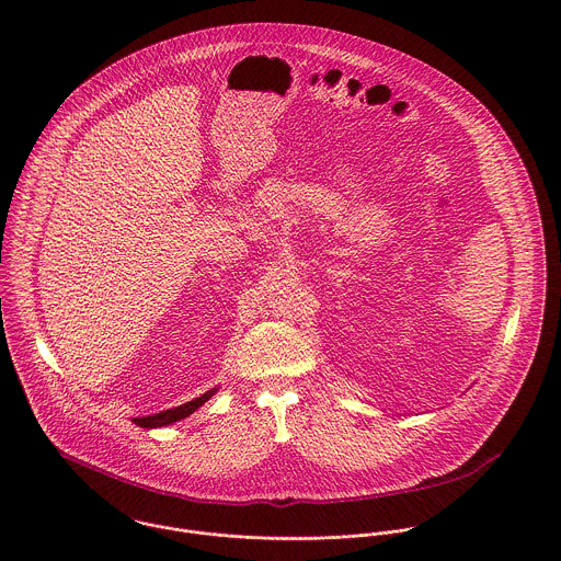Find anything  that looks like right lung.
<instances>
[{"mask_svg":"<svg viewBox=\"0 0 561 561\" xmlns=\"http://www.w3.org/2000/svg\"><path fill=\"white\" fill-rule=\"evenodd\" d=\"M214 393H216V389H211V391H207L205 396H201V398H196V400L187 401V403H183V405H176V408L163 410V412L151 414V416L134 419V423H136V425H140V427H161V425H170V423L181 421V419H185L187 414H192L196 408H201V405H203L205 401L209 400Z\"/></svg>","mask_w":561,"mask_h":561,"instance_id":"add662e5","label":"right lung"}]
</instances>
